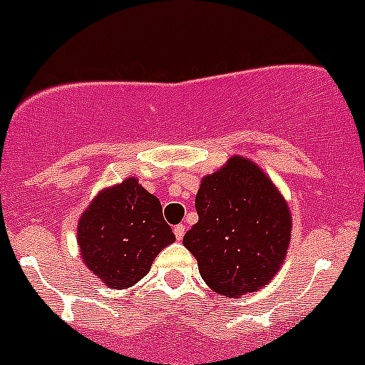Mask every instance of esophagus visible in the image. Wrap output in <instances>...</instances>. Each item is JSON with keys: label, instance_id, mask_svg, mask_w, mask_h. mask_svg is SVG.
Here are the masks:
<instances>
[{"label": "esophagus", "instance_id": "obj_1", "mask_svg": "<svg viewBox=\"0 0 365 365\" xmlns=\"http://www.w3.org/2000/svg\"><path fill=\"white\" fill-rule=\"evenodd\" d=\"M175 235H176V239L182 240L183 235H185V226H183V225H176L175 226Z\"/></svg>", "mask_w": 365, "mask_h": 365}]
</instances>
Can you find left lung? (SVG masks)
<instances>
[{
  "label": "left lung",
  "instance_id": "8db88e82",
  "mask_svg": "<svg viewBox=\"0 0 365 365\" xmlns=\"http://www.w3.org/2000/svg\"><path fill=\"white\" fill-rule=\"evenodd\" d=\"M197 222L183 246L196 257L212 291L240 298L264 289L284 265L292 215L272 180L250 158L233 155L203 176L196 194Z\"/></svg>",
  "mask_w": 365,
  "mask_h": 365
}]
</instances>
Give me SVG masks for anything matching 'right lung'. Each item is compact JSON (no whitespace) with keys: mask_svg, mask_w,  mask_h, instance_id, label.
<instances>
[{"mask_svg":"<svg viewBox=\"0 0 365 365\" xmlns=\"http://www.w3.org/2000/svg\"><path fill=\"white\" fill-rule=\"evenodd\" d=\"M80 255L108 289H128L150 272L155 257L175 242L162 205L130 176L101 189L80 215Z\"/></svg>","mask_w":365,"mask_h":365,"instance_id":"1","label":"right lung"}]
</instances>
